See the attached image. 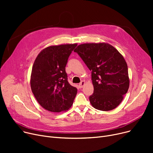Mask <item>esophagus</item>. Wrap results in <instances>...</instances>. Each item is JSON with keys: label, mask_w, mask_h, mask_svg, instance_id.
<instances>
[{"label": "esophagus", "mask_w": 153, "mask_h": 153, "mask_svg": "<svg viewBox=\"0 0 153 153\" xmlns=\"http://www.w3.org/2000/svg\"><path fill=\"white\" fill-rule=\"evenodd\" d=\"M84 84H85V81H82L81 83L79 84V87H80V88H82V87H83V86L84 85Z\"/></svg>", "instance_id": "1"}]
</instances>
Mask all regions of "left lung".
<instances>
[{"label":"left lung","instance_id":"left-lung-1","mask_svg":"<svg viewBox=\"0 0 153 153\" xmlns=\"http://www.w3.org/2000/svg\"><path fill=\"white\" fill-rule=\"evenodd\" d=\"M74 51L92 71L91 105L102 111L115 108L129 88L128 66L123 56L107 43L82 44Z\"/></svg>","mask_w":153,"mask_h":153}]
</instances>
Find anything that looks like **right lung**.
Returning a JSON list of instances; mask_svg holds the SVG:
<instances>
[{"mask_svg":"<svg viewBox=\"0 0 153 153\" xmlns=\"http://www.w3.org/2000/svg\"><path fill=\"white\" fill-rule=\"evenodd\" d=\"M77 44L51 46L39 53L33 65L31 89L45 109L61 112L69 109L77 93L68 81L66 66Z\"/></svg>","mask_w":153,"mask_h":153,"instance_id":"obj_1","label":"right lung"}]
</instances>
